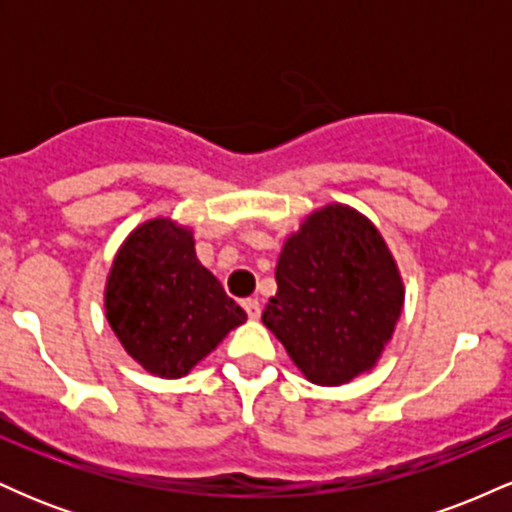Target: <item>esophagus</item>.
<instances>
[{
    "mask_svg": "<svg viewBox=\"0 0 512 512\" xmlns=\"http://www.w3.org/2000/svg\"><path fill=\"white\" fill-rule=\"evenodd\" d=\"M243 308H245V313H248L250 320H257V317L262 315L260 301H257V298H245V301H243Z\"/></svg>",
    "mask_w": 512,
    "mask_h": 512,
    "instance_id": "esophagus-1",
    "label": "esophagus"
}]
</instances>
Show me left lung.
<instances>
[{"mask_svg": "<svg viewBox=\"0 0 512 512\" xmlns=\"http://www.w3.org/2000/svg\"><path fill=\"white\" fill-rule=\"evenodd\" d=\"M262 322L305 378L342 385L378 361L402 313V281L366 216L325 207L286 240Z\"/></svg>", "mask_w": 512, "mask_h": 512, "instance_id": "left-lung-1", "label": "left lung"}]
</instances>
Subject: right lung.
<instances>
[{"mask_svg": "<svg viewBox=\"0 0 512 512\" xmlns=\"http://www.w3.org/2000/svg\"><path fill=\"white\" fill-rule=\"evenodd\" d=\"M105 310L127 354L163 378L185 375L248 317L199 264L192 233L166 219L144 223L117 252Z\"/></svg>", "mask_w": 512, "mask_h": 512, "instance_id": "1", "label": "right lung"}]
</instances>
